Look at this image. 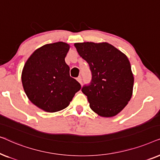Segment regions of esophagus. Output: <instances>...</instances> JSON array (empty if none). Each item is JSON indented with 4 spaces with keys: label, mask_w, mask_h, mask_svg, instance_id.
I'll use <instances>...</instances> for the list:
<instances>
[{
    "label": "esophagus",
    "mask_w": 160,
    "mask_h": 160,
    "mask_svg": "<svg viewBox=\"0 0 160 160\" xmlns=\"http://www.w3.org/2000/svg\"><path fill=\"white\" fill-rule=\"evenodd\" d=\"M77 81H78V82H79V83H80V84H82V77H81V76H78V77L77 78Z\"/></svg>",
    "instance_id": "esophagus-1"
}]
</instances>
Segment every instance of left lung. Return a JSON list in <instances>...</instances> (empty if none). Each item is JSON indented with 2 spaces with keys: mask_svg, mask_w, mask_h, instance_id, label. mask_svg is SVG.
Listing matches in <instances>:
<instances>
[{
  "mask_svg": "<svg viewBox=\"0 0 160 160\" xmlns=\"http://www.w3.org/2000/svg\"><path fill=\"white\" fill-rule=\"evenodd\" d=\"M75 47L92 73L90 82L82 88L89 107L101 117L117 115L132 97L134 78L128 58L108 43H77Z\"/></svg>",
  "mask_w": 160,
  "mask_h": 160,
  "instance_id": "obj_1",
  "label": "left lung"
}]
</instances>
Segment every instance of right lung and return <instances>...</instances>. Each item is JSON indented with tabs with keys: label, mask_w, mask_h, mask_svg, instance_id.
<instances>
[{
	"label": "right lung",
	"mask_w": 160,
	"mask_h": 160,
	"mask_svg": "<svg viewBox=\"0 0 160 160\" xmlns=\"http://www.w3.org/2000/svg\"><path fill=\"white\" fill-rule=\"evenodd\" d=\"M70 47L63 42L36 50L23 68L22 82L28 98L37 107L56 112L68 106L81 84L70 76L65 58Z\"/></svg>",
	"instance_id": "add662e5"
}]
</instances>
